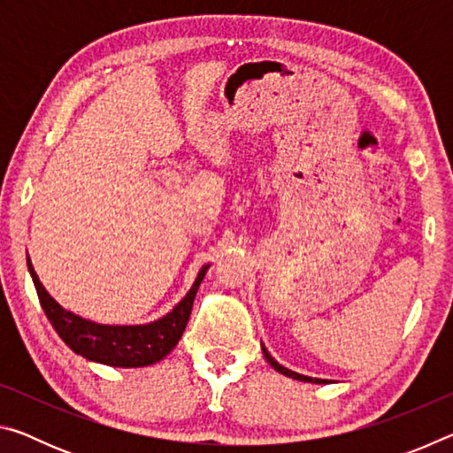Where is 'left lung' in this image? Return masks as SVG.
Masks as SVG:
<instances>
[{
  "label": "left lung",
  "mask_w": 453,
  "mask_h": 453,
  "mask_svg": "<svg viewBox=\"0 0 453 453\" xmlns=\"http://www.w3.org/2000/svg\"><path fill=\"white\" fill-rule=\"evenodd\" d=\"M262 351H264V357L267 359V362H270V365L273 367L275 372H280V373H283V375H288V378H291V380H297V381H308V383H327L326 380L310 378V375H302V373H297V372H291V370H288V367H283L281 364L275 362V359L270 356V351L265 349L264 343H262Z\"/></svg>",
  "instance_id": "8db88e82"
}]
</instances>
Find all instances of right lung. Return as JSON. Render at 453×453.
I'll return each mask as SVG.
<instances>
[{
  "label": "right lung",
  "instance_id": "obj_1",
  "mask_svg": "<svg viewBox=\"0 0 453 453\" xmlns=\"http://www.w3.org/2000/svg\"><path fill=\"white\" fill-rule=\"evenodd\" d=\"M27 270L32 273L45 316H48L61 340L67 343V348L73 349L78 356L89 359V362L113 367H143L164 359L178 346L183 329L188 326L197 288L205 272L210 270V265H203L199 270L194 286L170 313L140 326H107L75 316L73 311L61 308L48 294V289L37 278L32 262H29V256Z\"/></svg>",
  "mask_w": 453,
  "mask_h": 453
}]
</instances>
